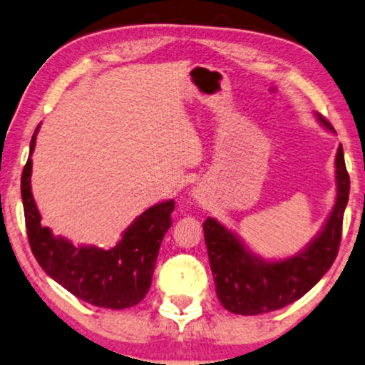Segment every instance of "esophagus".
Listing matches in <instances>:
<instances>
[{"label": "esophagus", "instance_id": "esophagus-1", "mask_svg": "<svg viewBox=\"0 0 365 365\" xmlns=\"http://www.w3.org/2000/svg\"><path fill=\"white\" fill-rule=\"evenodd\" d=\"M195 198H197V200H198V202H200V197H198V195H195Z\"/></svg>", "mask_w": 365, "mask_h": 365}]
</instances>
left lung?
Instances as JSON below:
<instances>
[{
	"label": "left lung",
	"instance_id": "obj_1",
	"mask_svg": "<svg viewBox=\"0 0 365 365\" xmlns=\"http://www.w3.org/2000/svg\"><path fill=\"white\" fill-rule=\"evenodd\" d=\"M317 119L334 130L324 117L317 114ZM336 205L322 232L301 253L281 261L261 259L217 220H205L210 268L225 309L241 316L281 309L304 296L329 271L341 245L344 210L351 190L342 145L336 155Z\"/></svg>",
	"mask_w": 365,
	"mask_h": 365
}]
</instances>
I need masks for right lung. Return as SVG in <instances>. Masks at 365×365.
<instances>
[{"instance_id":"1","label":"right lung","mask_w":365,"mask_h":365,"mask_svg":"<svg viewBox=\"0 0 365 365\" xmlns=\"http://www.w3.org/2000/svg\"><path fill=\"white\" fill-rule=\"evenodd\" d=\"M36 127L31 138L29 158L23 168L21 197L31 251L41 268L71 294L97 307L125 309L140 302L150 289L155 261L162 240L172 227L175 202L153 205L135 218L114 248L74 246L61 236H54L41 223L31 193V170Z\"/></svg>"}]
</instances>
